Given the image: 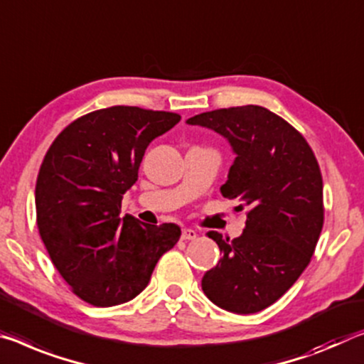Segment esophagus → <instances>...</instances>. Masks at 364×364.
Instances as JSON below:
<instances>
[{
  "mask_svg": "<svg viewBox=\"0 0 364 364\" xmlns=\"http://www.w3.org/2000/svg\"><path fill=\"white\" fill-rule=\"evenodd\" d=\"M196 238H198V232H196V230H193V228H183L181 240L189 241V240H196Z\"/></svg>",
  "mask_w": 364,
  "mask_h": 364,
  "instance_id": "esophagus-1",
  "label": "esophagus"
}]
</instances>
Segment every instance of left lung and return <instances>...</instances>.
Here are the masks:
<instances>
[{
    "mask_svg": "<svg viewBox=\"0 0 364 364\" xmlns=\"http://www.w3.org/2000/svg\"><path fill=\"white\" fill-rule=\"evenodd\" d=\"M188 123L228 139L236 159L220 193L247 215L238 238L207 233L222 257L203 277V290L230 313H257L284 295L313 257L324 225L319 164L301 132L264 107L213 109Z\"/></svg>",
    "mask_w": 364,
    "mask_h": 364,
    "instance_id": "8db88e82",
    "label": "left lung"
}]
</instances>
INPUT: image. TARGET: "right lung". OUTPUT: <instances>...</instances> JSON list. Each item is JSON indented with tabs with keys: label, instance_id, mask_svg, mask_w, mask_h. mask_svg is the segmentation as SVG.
Returning a JSON list of instances; mask_svg holds the SVG:
<instances>
[{
	"label": "right lung",
	"instance_id": "add662e5",
	"mask_svg": "<svg viewBox=\"0 0 364 364\" xmlns=\"http://www.w3.org/2000/svg\"><path fill=\"white\" fill-rule=\"evenodd\" d=\"M180 119L139 107L95 109L68 124L45 154L36 184L40 238L74 295L92 306L139 295L180 240L175 223L119 217L147 146Z\"/></svg>",
	"mask_w": 364,
	"mask_h": 364
}]
</instances>
